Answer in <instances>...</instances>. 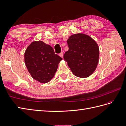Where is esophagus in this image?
Listing matches in <instances>:
<instances>
[{
	"label": "esophagus",
	"instance_id": "1",
	"mask_svg": "<svg viewBox=\"0 0 126 126\" xmlns=\"http://www.w3.org/2000/svg\"><path fill=\"white\" fill-rule=\"evenodd\" d=\"M60 56L62 57V58H63V52H61L60 54Z\"/></svg>",
	"mask_w": 126,
	"mask_h": 126
}]
</instances>
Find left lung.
<instances>
[{
    "label": "left lung",
    "instance_id": "8db88e82",
    "mask_svg": "<svg viewBox=\"0 0 126 126\" xmlns=\"http://www.w3.org/2000/svg\"><path fill=\"white\" fill-rule=\"evenodd\" d=\"M69 50L64 59L76 76L87 78L95 71L99 60V47L96 42L83 33L71 35L67 40Z\"/></svg>",
    "mask_w": 126,
    "mask_h": 126
}]
</instances>
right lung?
Wrapping results in <instances>:
<instances>
[{
  "label": "right lung",
  "instance_id": "1",
  "mask_svg": "<svg viewBox=\"0 0 126 126\" xmlns=\"http://www.w3.org/2000/svg\"><path fill=\"white\" fill-rule=\"evenodd\" d=\"M62 59L55 54L50 45L42 41H33L24 53L27 69L34 79L47 83L52 79Z\"/></svg>",
  "mask_w": 126,
  "mask_h": 126
}]
</instances>
